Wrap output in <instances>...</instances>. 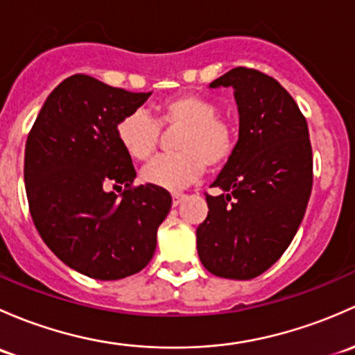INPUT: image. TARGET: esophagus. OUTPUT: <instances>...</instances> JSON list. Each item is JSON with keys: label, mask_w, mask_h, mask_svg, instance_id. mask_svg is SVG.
I'll list each match as a JSON object with an SVG mask.
<instances>
[{"label": "esophagus", "mask_w": 355, "mask_h": 355, "mask_svg": "<svg viewBox=\"0 0 355 355\" xmlns=\"http://www.w3.org/2000/svg\"><path fill=\"white\" fill-rule=\"evenodd\" d=\"M184 198H186V195H182V193H174V195H173V205H174V207H178V205L181 203Z\"/></svg>", "instance_id": "obj_1"}]
</instances>
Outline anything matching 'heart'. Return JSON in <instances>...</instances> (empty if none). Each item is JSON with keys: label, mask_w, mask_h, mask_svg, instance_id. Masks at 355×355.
<instances>
[{"label": "heart", "mask_w": 355, "mask_h": 355, "mask_svg": "<svg viewBox=\"0 0 355 355\" xmlns=\"http://www.w3.org/2000/svg\"><path fill=\"white\" fill-rule=\"evenodd\" d=\"M210 98L198 94H178L155 107V118L144 111L124 116L116 126L121 147L130 157L147 160L155 152L160 128L179 130L173 155H160L141 169V179L157 188L178 191L203 174L225 166L236 148V130L217 114Z\"/></svg>", "instance_id": "1"}]
</instances>
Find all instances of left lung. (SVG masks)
I'll return each mask as SVG.
<instances>
[{
  "label": "left lung",
  "mask_w": 355,
  "mask_h": 355,
  "mask_svg": "<svg viewBox=\"0 0 355 355\" xmlns=\"http://www.w3.org/2000/svg\"><path fill=\"white\" fill-rule=\"evenodd\" d=\"M232 87L239 140L211 182L208 215L196 229L203 266L222 279L250 280L287 250L304 217L313 186V150L306 118L272 76L234 68L210 83Z\"/></svg>",
  "instance_id": "left-lung-1"
}]
</instances>
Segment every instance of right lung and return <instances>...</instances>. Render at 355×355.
<instances>
[{"label":"right lung","instance_id":"add662e5","mask_svg":"<svg viewBox=\"0 0 355 355\" xmlns=\"http://www.w3.org/2000/svg\"><path fill=\"white\" fill-rule=\"evenodd\" d=\"M150 94L73 75L49 94L27 137L24 178L35 229L64 265L90 279L144 270L173 205L166 189L133 186L137 171L116 137L118 123Z\"/></svg>","mask_w":355,"mask_h":355}]
</instances>
